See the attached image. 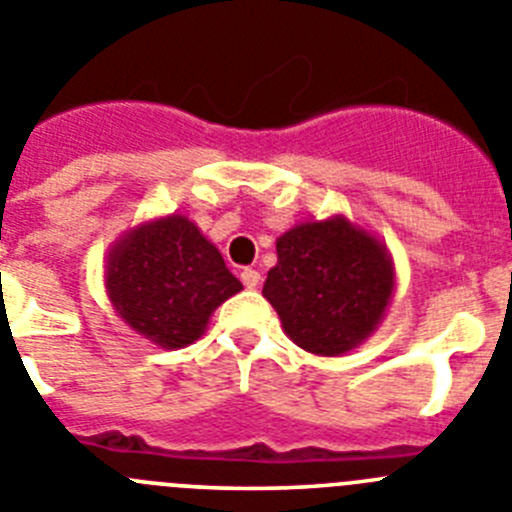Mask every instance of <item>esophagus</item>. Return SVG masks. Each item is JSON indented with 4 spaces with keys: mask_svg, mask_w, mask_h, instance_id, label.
<instances>
[{
    "mask_svg": "<svg viewBox=\"0 0 512 512\" xmlns=\"http://www.w3.org/2000/svg\"><path fill=\"white\" fill-rule=\"evenodd\" d=\"M239 278H242L245 288H257V285H260V273H257V270H252V267H245V270L239 273Z\"/></svg>",
    "mask_w": 512,
    "mask_h": 512,
    "instance_id": "esophagus-1",
    "label": "esophagus"
}]
</instances>
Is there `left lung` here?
Segmentation results:
<instances>
[{
  "label": "left lung",
  "instance_id": "obj_1",
  "mask_svg": "<svg viewBox=\"0 0 512 512\" xmlns=\"http://www.w3.org/2000/svg\"><path fill=\"white\" fill-rule=\"evenodd\" d=\"M393 265L370 234L344 219L298 224L278 239V265L262 296L285 334L324 357L357 347L388 306Z\"/></svg>",
  "mask_w": 512,
  "mask_h": 512
}]
</instances>
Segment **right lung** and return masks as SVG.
Returning a JSON list of instances; mask_svg holds the SVG:
<instances>
[{
    "instance_id": "obj_1",
    "label": "right lung",
    "mask_w": 512,
    "mask_h": 512,
    "mask_svg": "<svg viewBox=\"0 0 512 512\" xmlns=\"http://www.w3.org/2000/svg\"><path fill=\"white\" fill-rule=\"evenodd\" d=\"M114 308L137 334L178 349L204 334L209 316L242 283L186 216L135 229L107 267Z\"/></svg>"
}]
</instances>
